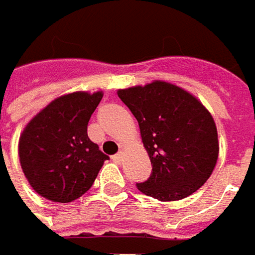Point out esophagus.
Instances as JSON below:
<instances>
[{
	"label": "esophagus",
	"mask_w": 255,
	"mask_h": 255,
	"mask_svg": "<svg viewBox=\"0 0 255 255\" xmlns=\"http://www.w3.org/2000/svg\"><path fill=\"white\" fill-rule=\"evenodd\" d=\"M113 160L116 163H121V160H123V152H119V153H116L113 156Z\"/></svg>",
	"instance_id": "esophagus-1"
}]
</instances>
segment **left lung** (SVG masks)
I'll return each instance as SVG.
<instances>
[{
  "label": "left lung",
  "instance_id": "left-lung-1",
  "mask_svg": "<svg viewBox=\"0 0 255 255\" xmlns=\"http://www.w3.org/2000/svg\"><path fill=\"white\" fill-rule=\"evenodd\" d=\"M139 124L152 173L138 190L159 201L191 195L214 171L218 131L201 102L176 85L156 81L117 92Z\"/></svg>",
  "mask_w": 255,
  "mask_h": 255
}]
</instances>
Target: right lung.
Here are the masks:
<instances>
[{
  "mask_svg": "<svg viewBox=\"0 0 255 255\" xmlns=\"http://www.w3.org/2000/svg\"><path fill=\"white\" fill-rule=\"evenodd\" d=\"M102 92H74L53 100L19 138V160L33 190L54 202L84 195L109 159L88 136Z\"/></svg>",
  "mask_w": 255,
  "mask_h": 255,
  "instance_id": "add662e5",
  "label": "right lung"
}]
</instances>
